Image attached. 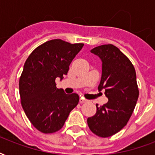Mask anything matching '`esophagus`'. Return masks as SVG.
Returning a JSON list of instances; mask_svg holds the SVG:
<instances>
[{
	"instance_id": "obj_1",
	"label": "esophagus",
	"mask_w": 155,
	"mask_h": 155,
	"mask_svg": "<svg viewBox=\"0 0 155 155\" xmlns=\"http://www.w3.org/2000/svg\"><path fill=\"white\" fill-rule=\"evenodd\" d=\"M86 101V100L84 99V98H83V97H81L80 99V104H83V103H84V102Z\"/></svg>"
}]
</instances>
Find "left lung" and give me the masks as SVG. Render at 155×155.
I'll return each mask as SVG.
<instances>
[{
    "instance_id": "8db88e82",
    "label": "left lung",
    "mask_w": 155,
    "mask_h": 155,
    "mask_svg": "<svg viewBox=\"0 0 155 155\" xmlns=\"http://www.w3.org/2000/svg\"><path fill=\"white\" fill-rule=\"evenodd\" d=\"M91 52L102 61L98 89H104L108 101L96 104L97 113L87 118V125L97 136L111 137L125 127L134 110L139 96L136 71L130 59L113 45H101Z\"/></svg>"
}]
</instances>
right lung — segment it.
I'll use <instances>...</instances> for the list:
<instances>
[{"label": "right lung", "mask_w": 155, "mask_h": 155, "mask_svg": "<svg viewBox=\"0 0 155 155\" xmlns=\"http://www.w3.org/2000/svg\"><path fill=\"white\" fill-rule=\"evenodd\" d=\"M84 47L53 39L35 48L25 61L19 93L25 115L43 134L62 129L69 113L79 103L76 93L66 94L56 87L55 79L67 75L71 61Z\"/></svg>", "instance_id": "1"}]
</instances>
